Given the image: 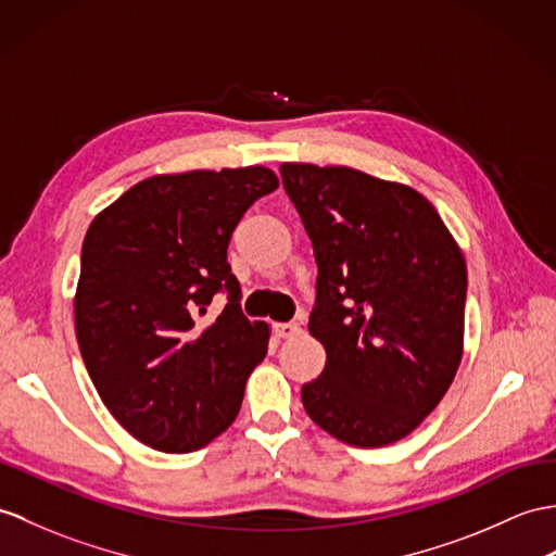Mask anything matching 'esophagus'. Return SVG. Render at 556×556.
<instances>
[{
    "label": "esophagus",
    "instance_id": "34e87169",
    "mask_svg": "<svg viewBox=\"0 0 556 556\" xmlns=\"http://www.w3.org/2000/svg\"><path fill=\"white\" fill-rule=\"evenodd\" d=\"M303 329H301V325H295V321H277L275 325V333L279 339H293V337H299Z\"/></svg>",
    "mask_w": 556,
    "mask_h": 556
}]
</instances>
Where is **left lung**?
<instances>
[{
    "instance_id": "left-lung-1",
    "label": "left lung",
    "mask_w": 556,
    "mask_h": 556,
    "mask_svg": "<svg viewBox=\"0 0 556 556\" xmlns=\"http://www.w3.org/2000/svg\"><path fill=\"white\" fill-rule=\"evenodd\" d=\"M281 179L319 267L307 329L327 363L303 383V407L345 445H391L431 415L459 369L467 261L407 185L315 163H283Z\"/></svg>"
}]
</instances>
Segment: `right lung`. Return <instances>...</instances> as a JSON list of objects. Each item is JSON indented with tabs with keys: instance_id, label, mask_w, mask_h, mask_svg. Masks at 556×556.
<instances>
[{
	"instance_id": "right-lung-1",
	"label": "right lung",
	"mask_w": 556,
	"mask_h": 556,
	"mask_svg": "<svg viewBox=\"0 0 556 556\" xmlns=\"http://www.w3.org/2000/svg\"><path fill=\"white\" fill-rule=\"evenodd\" d=\"M277 187L265 165L153 175L89 225L75 337L103 405L139 443L182 455L237 419L269 325L241 315L227 247L251 203ZM223 286L230 303L201 326Z\"/></svg>"
}]
</instances>
